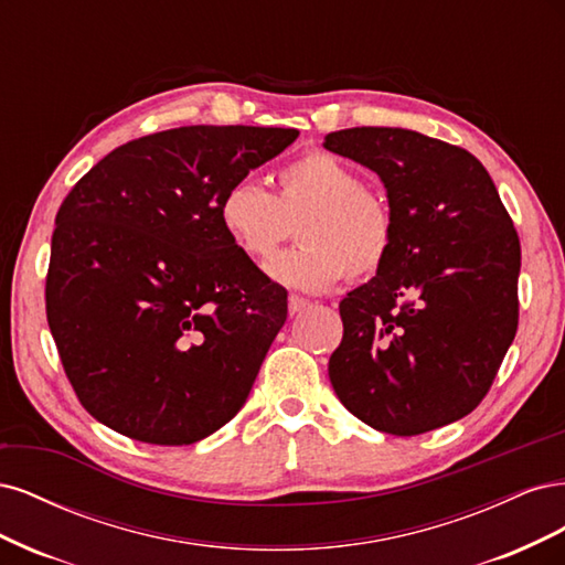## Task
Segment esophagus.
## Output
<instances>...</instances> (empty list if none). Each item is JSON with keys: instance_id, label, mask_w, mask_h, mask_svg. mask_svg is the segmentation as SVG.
<instances>
[{"instance_id": "esophagus-1", "label": "esophagus", "mask_w": 565, "mask_h": 565, "mask_svg": "<svg viewBox=\"0 0 565 565\" xmlns=\"http://www.w3.org/2000/svg\"><path fill=\"white\" fill-rule=\"evenodd\" d=\"M306 306H309V299H301V297H297V295H292V297L287 299V309H289V316H295V313L303 311Z\"/></svg>"}]
</instances>
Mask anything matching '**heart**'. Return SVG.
Segmentation results:
<instances>
[{
  "label": "heart",
  "mask_w": 565,
  "mask_h": 565,
  "mask_svg": "<svg viewBox=\"0 0 565 565\" xmlns=\"http://www.w3.org/2000/svg\"><path fill=\"white\" fill-rule=\"evenodd\" d=\"M218 226L252 262H264L299 224L295 249L273 256L266 276L297 292H324L341 278L377 273L396 243L391 204L361 174L328 152H309L280 169L276 191L252 179L218 198Z\"/></svg>",
  "instance_id": "b5f03b06"
}]
</instances>
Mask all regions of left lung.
Masks as SVG:
<instances>
[{"instance_id": "left-lung-1", "label": "left lung", "mask_w": 565, "mask_h": 565, "mask_svg": "<svg viewBox=\"0 0 565 565\" xmlns=\"http://www.w3.org/2000/svg\"><path fill=\"white\" fill-rule=\"evenodd\" d=\"M322 146L372 169L396 216L386 264L339 303L337 398L393 436L457 422L519 328L521 245L498 188L471 152L413 129H341Z\"/></svg>"}]
</instances>
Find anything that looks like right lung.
<instances>
[{
  "label": "right lung",
  "mask_w": 565,
  "mask_h": 565,
  "mask_svg": "<svg viewBox=\"0 0 565 565\" xmlns=\"http://www.w3.org/2000/svg\"><path fill=\"white\" fill-rule=\"evenodd\" d=\"M297 136L243 125L150 134L63 200L46 320L79 403L108 429L188 446L245 405L287 295L228 243L218 198Z\"/></svg>",
  "instance_id": "1"
}]
</instances>
